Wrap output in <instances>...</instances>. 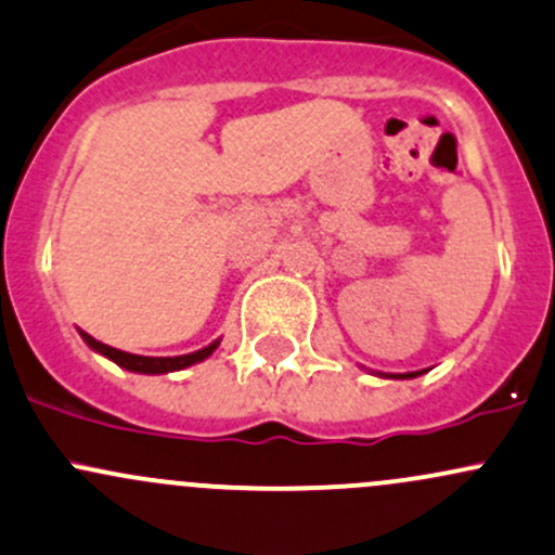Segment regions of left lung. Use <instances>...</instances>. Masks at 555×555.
Returning a JSON list of instances; mask_svg holds the SVG:
<instances>
[{
    "label": "left lung",
    "mask_w": 555,
    "mask_h": 555,
    "mask_svg": "<svg viewBox=\"0 0 555 555\" xmlns=\"http://www.w3.org/2000/svg\"><path fill=\"white\" fill-rule=\"evenodd\" d=\"M425 370L420 372H396V375H388V372H375L377 377H390V380H412V377H420Z\"/></svg>",
    "instance_id": "1"
}]
</instances>
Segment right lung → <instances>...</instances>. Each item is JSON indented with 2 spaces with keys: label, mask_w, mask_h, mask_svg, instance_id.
<instances>
[{
  "label": "right lung",
  "mask_w": 555,
  "mask_h": 555,
  "mask_svg": "<svg viewBox=\"0 0 555 555\" xmlns=\"http://www.w3.org/2000/svg\"><path fill=\"white\" fill-rule=\"evenodd\" d=\"M79 335H81V340L92 348V351L106 356V359L114 361V364H119L121 370L138 372V375H167V372L185 370V366L199 364V361L209 359V356L215 353V348L220 346V340H215V343H209V346L199 348V351L183 353V356H138V353L119 351V348H111V346H106V343L95 340V337L87 335V332H81V330H79Z\"/></svg>",
  "instance_id": "obj_1"
}]
</instances>
